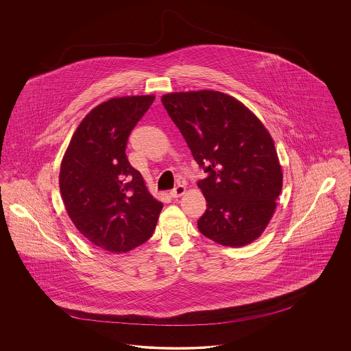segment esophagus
Returning <instances> with one entry per match:
<instances>
[{
    "label": "esophagus",
    "mask_w": 351,
    "mask_h": 351,
    "mask_svg": "<svg viewBox=\"0 0 351 351\" xmlns=\"http://www.w3.org/2000/svg\"><path fill=\"white\" fill-rule=\"evenodd\" d=\"M185 192H186V188H185L184 185H178L176 188H173V189L171 191V196H172L173 199H179V197L183 196Z\"/></svg>",
    "instance_id": "1"
}]
</instances>
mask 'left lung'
<instances>
[{
	"instance_id": "obj_1",
	"label": "left lung",
	"mask_w": 351,
	"mask_h": 351,
	"mask_svg": "<svg viewBox=\"0 0 351 351\" xmlns=\"http://www.w3.org/2000/svg\"><path fill=\"white\" fill-rule=\"evenodd\" d=\"M195 160L208 173L197 183L206 210L201 234L222 246L258 239L275 213L283 171L275 143L247 106L217 90L162 96Z\"/></svg>"
}]
</instances>
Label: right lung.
I'll return each instance as SVG.
<instances>
[{
	"mask_svg": "<svg viewBox=\"0 0 351 351\" xmlns=\"http://www.w3.org/2000/svg\"><path fill=\"white\" fill-rule=\"evenodd\" d=\"M154 95L125 96L92 109L62 159L59 186L76 229L102 250L121 254L150 238L163 204L126 156L128 138Z\"/></svg>",
	"mask_w": 351,
	"mask_h": 351,
	"instance_id": "add662e5",
	"label": "right lung"
}]
</instances>
